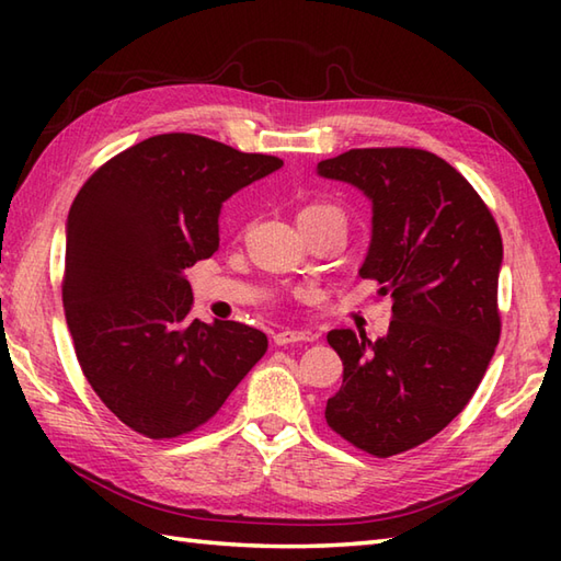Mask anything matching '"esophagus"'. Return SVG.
<instances>
[{
    "label": "esophagus",
    "mask_w": 561,
    "mask_h": 561,
    "mask_svg": "<svg viewBox=\"0 0 561 561\" xmlns=\"http://www.w3.org/2000/svg\"><path fill=\"white\" fill-rule=\"evenodd\" d=\"M311 340V332L306 330H279L277 335H274V344H279V347H287V344H294V342H306Z\"/></svg>",
    "instance_id": "esophagus-1"
}]
</instances>
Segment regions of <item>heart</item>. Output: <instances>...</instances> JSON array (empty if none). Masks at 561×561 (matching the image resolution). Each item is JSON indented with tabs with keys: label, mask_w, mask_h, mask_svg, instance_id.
<instances>
[{
	"label": "heart",
	"mask_w": 561,
	"mask_h": 561,
	"mask_svg": "<svg viewBox=\"0 0 561 561\" xmlns=\"http://www.w3.org/2000/svg\"><path fill=\"white\" fill-rule=\"evenodd\" d=\"M320 219H344L342 211L332 205H308L299 211V224H308V221H320Z\"/></svg>",
	"instance_id": "b5f03b06"
}]
</instances>
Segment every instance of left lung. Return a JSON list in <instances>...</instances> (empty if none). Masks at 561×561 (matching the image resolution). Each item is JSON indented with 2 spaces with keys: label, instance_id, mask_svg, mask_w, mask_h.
<instances>
[{
  "label": "left lung",
  "instance_id": "8db88e82",
  "mask_svg": "<svg viewBox=\"0 0 561 561\" xmlns=\"http://www.w3.org/2000/svg\"><path fill=\"white\" fill-rule=\"evenodd\" d=\"M318 175L371 199L359 274L392 299L386 337L330 330L342 388L325 420L376 458L424 444L462 412L496 350L502 233L474 187L424 149H350Z\"/></svg>",
  "mask_w": 561,
  "mask_h": 561
}]
</instances>
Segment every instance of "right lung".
Wrapping results in <instances>:
<instances>
[{"instance_id": "add662e5", "label": "right lung", "mask_w": 561, "mask_h": 561, "mask_svg": "<svg viewBox=\"0 0 561 561\" xmlns=\"http://www.w3.org/2000/svg\"><path fill=\"white\" fill-rule=\"evenodd\" d=\"M282 165L199 135H157L103 163L71 202L67 328L83 376L133 432H193L267 352L255 328L190 318L185 270L219 248L224 202Z\"/></svg>"}]
</instances>
